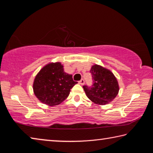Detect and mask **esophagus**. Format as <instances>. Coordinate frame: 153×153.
Here are the masks:
<instances>
[{"label": "esophagus", "instance_id": "1", "mask_svg": "<svg viewBox=\"0 0 153 153\" xmlns=\"http://www.w3.org/2000/svg\"><path fill=\"white\" fill-rule=\"evenodd\" d=\"M84 79H82L81 80H80V81H79V84H80V85H84Z\"/></svg>", "mask_w": 153, "mask_h": 153}]
</instances>
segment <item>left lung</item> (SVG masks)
<instances>
[{
	"instance_id": "1",
	"label": "left lung",
	"mask_w": 153,
	"mask_h": 153,
	"mask_svg": "<svg viewBox=\"0 0 153 153\" xmlns=\"http://www.w3.org/2000/svg\"><path fill=\"white\" fill-rule=\"evenodd\" d=\"M93 84L83 86L88 98L93 102L105 105L112 101L118 94V82L113 74L108 69L98 65L91 67Z\"/></svg>"
}]
</instances>
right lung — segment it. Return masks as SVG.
Masks as SVG:
<instances>
[{
  "label": "right lung",
  "instance_id": "obj_1",
  "mask_svg": "<svg viewBox=\"0 0 153 153\" xmlns=\"http://www.w3.org/2000/svg\"><path fill=\"white\" fill-rule=\"evenodd\" d=\"M77 82L64 71L61 63H48L41 69L33 81V90L40 102L49 106L60 104L66 99Z\"/></svg>",
  "mask_w": 153,
  "mask_h": 153
}]
</instances>
